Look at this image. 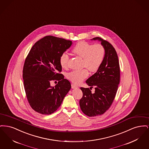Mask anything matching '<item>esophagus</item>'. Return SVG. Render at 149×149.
I'll use <instances>...</instances> for the list:
<instances>
[{"mask_svg":"<svg viewBox=\"0 0 149 149\" xmlns=\"http://www.w3.org/2000/svg\"><path fill=\"white\" fill-rule=\"evenodd\" d=\"M78 86L77 85H75V84H71V88H72V89H74V88H78Z\"/></svg>","mask_w":149,"mask_h":149,"instance_id":"esophagus-1","label":"esophagus"}]
</instances>
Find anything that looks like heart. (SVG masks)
Returning <instances> with one entry per match:
<instances>
[{"label": "heart", "instance_id": "1", "mask_svg": "<svg viewBox=\"0 0 149 149\" xmlns=\"http://www.w3.org/2000/svg\"><path fill=\"white\" fill-rule=\"evenodd\" d=\"M74 54L83 58L82 66L85 68L80 70H74L67 74V78L72 83L79 84L89 75L87 69L91 72L97 71L103 62L106 50L104 46L100 44H93L85 41L78 42L73 48ZM60 61L62 67L66 68L69 66V56L65 52L63 53Z\"/></svg>", "mask_w": 149, "mask_h": 149}]
</instances>
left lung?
<instances>
[{"label": "left lung", "mask_w": 149, "mask_h": 149, "mask_svg": "<svg viewBox=\"0 0 149 149\" xmlns=\"http://www.w3.org/2000/svg\"><path fill=\"white\" fill-rule=\"evenodd\" d=\"M101 41L106 54L103 62L97 71L88 78L86 84L90 88L81 87L83 97L79 101L82 112L89 117L102 115L112 105L120 81V68L118 58L113 46L106 40L94 37ZM94 87L95 92L91 88Z\"/></svg>", "instance_id": "left-lung-1"}]
</instances>
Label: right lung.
Instances as JSON below:
<instances>
[{
	"label": "right lung",
	"instance_id": "obj_1",
	"mask_svg": "<svg viewBox=\"0 0 149 149\" xmlns=\"http://www.w3.org/2000/svg\"><path fill=\"white\" fill-rule=\"evenodd\" d=\"M71 44L70 40L46 36L35 43L25 59L23 79L26 95L30 106L39 113L55 112L71 88L70 81L60 74V57ZM56 80L58 84L51 87V81Z\"/></svg>",
	"mask_w": 149,
	"mask_h": 149
}]
</instances>
